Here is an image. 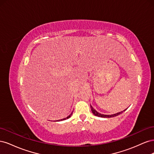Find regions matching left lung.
Wrapping results in <instances>:
<instances>
[{
    "label": "left lung",
    "mask_w": 154,
    "mask_h": 154,
    "mask_svg": "<svg viewBox=\"0 0 154 154\" xmlns=\"http://www.w3.org/2000/svg\"><path fill=\"white\" fill-rule=\"evenodd\" d=\"M91 110H92V112L93 113V114H94V116H97V117H100V118H113V117H115V116H117L119 114H121L122 113H123V111H125L126 110H127V109H126L125 110H124L123 111H122V112H118L116 114H111V115H105V114H100L98 112H97L93 107L91 105Z\"/></svg>",
    "instance_id": "8db88e82"
}]
</instances>
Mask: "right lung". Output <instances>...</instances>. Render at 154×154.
Listing matches in <instances>:
<instances>
[{
	"instance_id": "obj_1",
	"label": "right lung",
	"mask_w": 154,
	"mask_h": 154,
	"mask_svg": "<svg viewBox=\"0 0 154 154\" xmlns=\"http://www.w3.org/2000/svg\"><path fill=\"white\" fill-rule=\"evenodd\" d=\"M72 114V113L71 114H70L69 116H67V118H64V119H60V120H58L57 121V122H59V121H62V120H66V119H68V118H69L70 117H71V115Z\"/></svg>"
}]
</instances>
